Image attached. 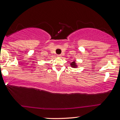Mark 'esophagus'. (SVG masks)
<instances>
[{
    "label": "esophagus",
    "mask_w": 120,
    "mask_h": 120,
    "mask_svg": "<svg viewBox=\"0 0 120 120\" xmlns=\"http://www.w3.org/2000/svg\"><path fill=\"white\" fill-rule=\"evenodd\" d=\"M57 56H58V57H61V56H62V55H60H60H57Z\"/></svg>",
    "instance_id": "1"
}]
</instances>
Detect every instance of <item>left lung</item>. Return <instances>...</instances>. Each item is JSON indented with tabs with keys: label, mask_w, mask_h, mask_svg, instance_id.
<instances>
[{
	"label": "left lung",
	"mask_w": 120,
	"mask_h": 120,
	"mask_svg": "<svg viewBox=\"0 0 120 120\" xmlns=\"http://www.w3.org/2000/svg\"><path fill=\"white\" fill-rule=\"evenodd\" d=\"M70 65H71V66H72V67H73V68H75V67H76V66H77V65H75V62H72Z\"/></svg>",
	"instance_id": "8db88e82"
}]
</instances>
